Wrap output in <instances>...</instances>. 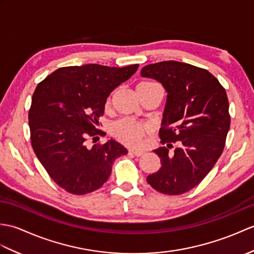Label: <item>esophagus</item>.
<instances>
[{
    "label": "esophagus",
    "instance_id": "34e87169",
    "mask_svg": "<svg viewBox=\"0 0 254 254\" xmlns=\"http://www.w3.org/2000/svg\"><path fill=\"white\" fill-rule=\"evenodd\" d=\"M128 154L134 155L135 157H140V156H143L144 152L139 151V150H128Z\"/></svg>",
    "mask_w": 254,
    "mask_h": 254
}]
</instances>
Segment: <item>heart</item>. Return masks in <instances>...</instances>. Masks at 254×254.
Returning <instances> with one entry per match:
<instances>
[{"mask_svg":"<svg viewBox=\"0 0 254 254\" xmlns=\"http://www.w3.org/2000/svg\"><path fill=\"white\" fill-rule=\"evenodd\" d=\"M155 84L156 83H152V82H141L140 84H138L137 90L150 87ZM110 102L111 96H109L107 102H106L107 108L109 107ZM110 133L120 143L136 148L143 144L145 137L151 134V127L145 123H139L131 119H121L114 123L110 128Z\"/></svg>","mask_w":254,"mask_h":254,"instance_id":"b5f03b06","label":"heart"}]
</instances>
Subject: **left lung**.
I'll list each match as a JSON object with an SVG mask.
<instances>
[{
	"label": "left lung",
	"instance_id": "left-lung-1",
	"mask_svg": "<svg viewBox=\"0 0 254 254\" xmlns=\"http://www.w3.org/2000/svg\"><path fill=\"white\" fill-rule=\"evenodd\" d=\"M140 74L160 82L168 92L160 129L163 146L154 150L161 168L147 182L164 194L190 191L225 147L231 127L225 88L208 70L175 61L147 64Z\"/></svg>",
	"mask_w": 254,
	"mask_h": 254
}]
</instances>
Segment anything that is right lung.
Here are the masks:
<instances>
[{"mask_svg":"<svg viewBox=\"0 0 254 254\" xmlns=\"http://www.w3.org/2000/svg\"><path fill=\"white\" fill-rule=\"evenodd\" d=\"M90 64L63 67L41 81L29 110L31 146L51 179L64 190L85 194L107 182L117 158L127 150L114 139L87 148L109 94L136 72Z\"/></svg>","mask_w":254,"mask_h":254,"instance_id":"obj_1","label":"right lung"}]
</instances>
